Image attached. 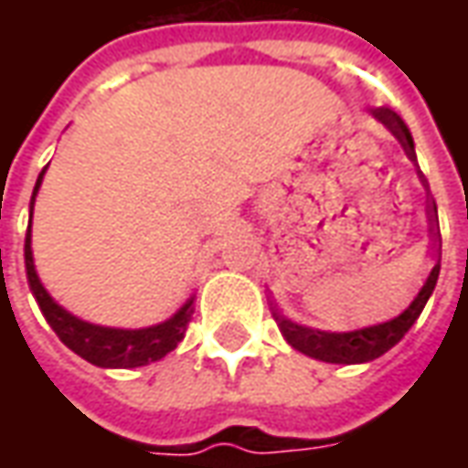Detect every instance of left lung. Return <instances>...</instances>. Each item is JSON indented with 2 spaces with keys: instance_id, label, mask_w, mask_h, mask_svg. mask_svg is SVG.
Returning <instances> with one entry per match:
<instances>
[{
  "instance_id": "obj_1",
  "label": "left lung",
  "mask_w": 468,
  "mask_h": 468,
  "mask_svg": "<svg viewBox=\"0 0 468 468\" xmlns=\"http://www.w3.org/2000/svg\"><path fill=\"white\" fill-rule=\"evenodd\" d=\"M373 117L376 120H381L388 130H391L396 137H399V143L403 144V150L406 154L416 160V153H413V140L411 133H409V127L401 120L399 112H393L391 107H376L371 110ZM436 205L431 203V235H433V245L441 240V235L433 230V223H436ZM439 253V250H436ZM439 271H441V258L436 261V265L431 268V273L426 278V283L419 291V295L413 298V303L403 311L399 318H393L388 324L381 325H371V328H361V331H351V334H325V331H314V328H305V325L291 324V321H285L283 315L275 314V321L281 325V331H283L285 341L293 346L295 351L305 353V356H311V358H318V361L325 363H366L373 361V358H378L383 353L393 348V346L401 341L406 331L416 324V318L421 315L423 305L429 301V295L433 293V288H436V281H439Z\"/></svg>"
}]
</instances>
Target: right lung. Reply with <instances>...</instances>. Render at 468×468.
<instances>
[{
	"mask_svg": "<svg viewBox=\"0 0 468 468\" xmlns=\"http://www.w3.org/2000/svg\"><path fill=\"white\" fill-rule=\"evenodd\" d=\"M42 175L39 173L35 185V193H32V203H29V213L35 207V195L42 183ZM29 223H32V215H29ZM29 230L25 238V265H27V281L29 288L35 293L37 303L45 314L47 324L55 328V334L59 335V341L72 348L77 356H82L85 361L102 366V368H134V366H147V363L160 361L163 356L177 348V344L185 338L187 324H190V315H193V298L177 311V314L153 328H140V331H122V328H102V325H92L80 321L75 315H69L65 308L49 298L45 291V285L39 283L35 271V261H32V245H29Z\"/></svg>",
	"mask_w": 468,
	"mask_h": 468,
	"instance_id": "right-lung-1",
	"label": "right lung"
}]
</instances>
